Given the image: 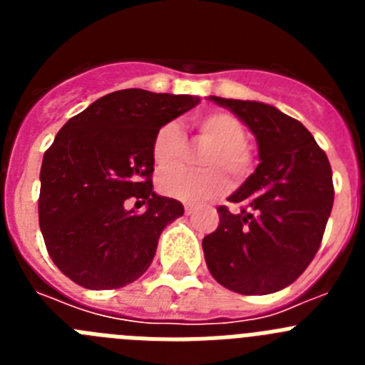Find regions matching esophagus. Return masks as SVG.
I'll list each match as a JSON object with an SVG mask.
<instances>
[{"instance_id": "esophagus-1", "label": "esophagus", "mask_w": 365, "mask_h": 365, "mask_svg": "<svg viewBox=\"0 0 365 365\" xmlns=\"http://www.w3.org/2000/svg\"><path fill=\"white\" fill-rule=\"evenodd\" d=\"M185 212H186V215H192L193 212H195V208H193L192 205H185Z\"/></svg>"}]
</instances>
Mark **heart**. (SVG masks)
Returning a JSON list of instances; mask_svg holds the SVG:
<instances>
[{
    "label": "heart",
    "mask_w": 365,
    "mask_h": 365,
    "mask_svg": "<svg viewBox=\"0 0 365 365\" xmlns=\"http://www.w3.org/2000/svg\"><path fill=\"white\" fill-rule=\"evenodd\" d=\"M199 138L210 144L201 155L205 170L173 168L159 175L160 193L185 202H202L217 197L228 188V177L241 182L254 170V151L248 146L247 125L228 111H206L193 118ZM186 153V137L177 122H166L151 140L153 163L165 170L175 166Z\"/></svg>",
    "instance_id": "obj_1"
}]
</instances>
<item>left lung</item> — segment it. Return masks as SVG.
Returning <instances> with one entry per match:
<instances>
[{"mask_svg":"<svg viewBox=\"0 0 365 365\" xmlns=\"http://www.w3.org/2000/svg\"><path fill=\"white\" fill-rule=\"evenodd\" d=\"M250 128L259 146L256 172L219 206V227L202 240L208 270L230 291L261 296L299 278L320 248L334 201L327 155L311 131L261 102L210 96Z\"/></svg>","mask_w":365,"mask_h":365,"instance_id":"1","label":"left lung"}]
</instances>
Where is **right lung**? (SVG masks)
Wrapping results in <instances>:
<instances>
[{
    "mask_svg": "<svg viewBox=\"0 0 365 365\" xmlns=\"http://www.w3.org/2000/svg\"><path fill=\"white\" fill-rule=\"evenodd\" d=\"M199 104L197 96L122 89L69 118L45 151L38 217L54 265L74 283L109 291L148 270L179 201L153 192L151 140L166 122ZM128 198L147 205L143 215Z\"/></svg>",
    "mask_w": 365,
    "mask_h": 365,
    "instance_id": "add662e5",
    "label": "right lung"
}]
</instances>
